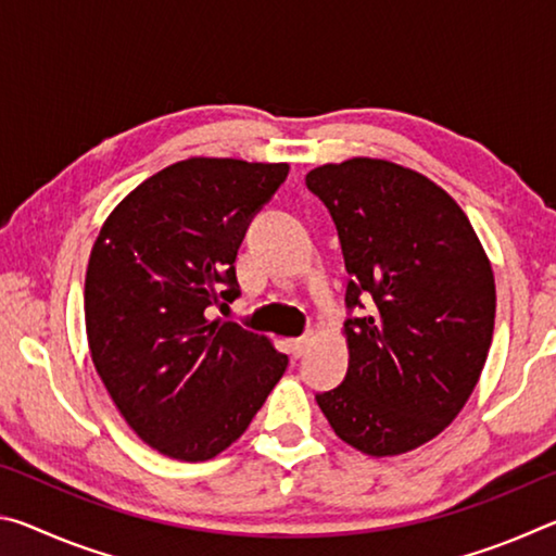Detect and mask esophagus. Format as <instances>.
I'll return each instance as SVG.
<instances>
[{
  "label": "esophagus",
  "instance_id": "34e87169",
  "mask_svg": "<svg viewBox=\"0 0 556 556\" xmlns=\"http://www.w3.org/2000/svg\"><path fill=\"white\" fill-rule=\"evenodd\" d=\"M308 345H312V338H308V336L291 338V341H287V351L294 355V357H301V355L308 351Z\"/></svg>",
  "mask_w": 556,
  "mask_h": 556
}]
</instances>
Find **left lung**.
<instances>
[{"label": "left lung", "instance_id": "1", "mask_svg": "<svg viewBox=\"0 0 556 556\" xmlns=\"http://www.w3.org/2000/svg\"><path fill=\"white\" fill-rule=\"evenodd\" d=\"M306 188L331 213L351 275L348 372L316 402L345 444L407 454L456 419L481 378L491 262L458 203L412 168L357 156L308 172Z\"/></svg>", "mask_w": 556, "mask_h": 556}]
</instances>
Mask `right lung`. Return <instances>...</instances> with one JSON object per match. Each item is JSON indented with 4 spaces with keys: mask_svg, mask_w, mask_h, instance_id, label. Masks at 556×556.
<instances>
[{
    "mask_svg": "<svg viewBox=\"0 0 556 556\" xmlns=\"http://www.w3.org/2000/svg\"><path fill=\"white\" fill-rule=\"evenodd\" d=\"M287 164L186 159L139 184L102 225L86 275L96 370L159 454L208 460L242 437L287 355L240 324L211 321L240 296L235 257Z\"/></svg>",
    "mask_w": 556,
    "mask_h": 556,
    "instance_id": "add662e5",
    "label": "right lung"
}]
</instances>
